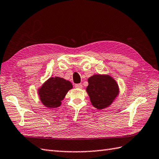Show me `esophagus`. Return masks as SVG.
<instances>
[{"instance_id":"1","label":"esophagus","mask_w":159,"mask_h":159,"mask_svg":"<svg viewBox=\"0 0 159 159\" xmlns=\"http://www.w3.org/2000/svg\"><path fill=\"white\" fill-rule=\"evenodd\" d=\"M75 87H76V88H78V89H82L83 85H81V84H76Z\"/></svg>"}]
</instances>
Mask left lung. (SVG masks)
Wrapping results in <instances>:
<instances>
[{
    "instance_id": "1",
    "label": "left lung",
    "mask_w": 159,
    "mask_h": 159,
    "mask_svg": "<svg viewBox=\"0 0 159 159\" xmlns=\"http://www.w3.org/2000/svg\"><path fill=\"white\" fill-rule=\"evenodd\" d=\"M86 91L92 105L98 109L110 106L119 93L116 80L109 75L96 74L89 78Z\"/></svg>"
}]
</instances>
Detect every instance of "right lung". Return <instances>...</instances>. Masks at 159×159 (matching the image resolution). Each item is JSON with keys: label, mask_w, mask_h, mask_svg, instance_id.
<instances>
[{"label": "right lung", "mask_w": 159, "mask_h": 159, "mask_svg": "<svg viewBox=\"0 0 159 159\" xmlns=\"http://www.w3.org/2000/svg\"><path fill=\"white\" fill-rule=\"evenodd\" d=\"M72 87V83L62 78H50L38 89L40 100L50 109L59 107L67 92Z\"/></svg>", "instance_id": "add662e5"}]
</instances>
